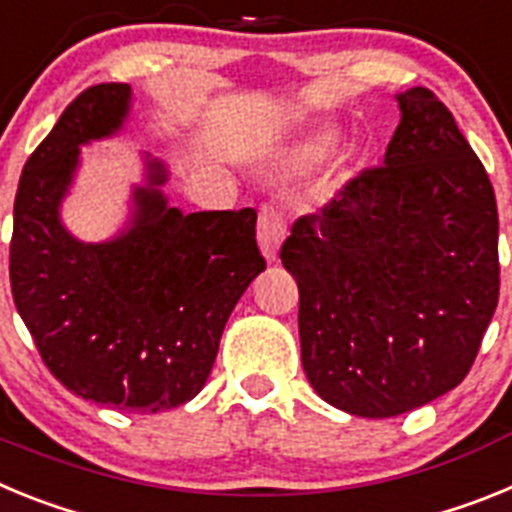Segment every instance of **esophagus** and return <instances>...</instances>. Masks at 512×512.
<instances>
[{
	"mask_svg": "<svg viewBox=\"0 0 512 512\" xmlns=\"http://www.w3.org/2000/svg\"><path fill=\"white\" fill-rule=\"evenodd\" d=\"M256 233H259V246L261 251H264L266 259L277 261L279 246H282L284 235H287V225H284L282 212H279L274 205L261 207Z\"/></svg>",
	"mask_w": 512,
	"mask_h": 512,
	"instance_id": "34e87169",
	"label": "esophagus"
}]
</instances>
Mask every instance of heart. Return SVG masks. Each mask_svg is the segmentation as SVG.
Masks as SVG:
<instances>
[{
  "label": "heart",
  "mask_w": 512,
  "mask_h": 512,
  "mask_svg": "<svg viewBox=\"0 0 512 512\" xmlns=\"http://www.w3.org/2000/svg\"><path fill=\"white\" fill-rule=\"evenodd\" d=\"M330 148H333V138H330V135H315V138L305 140V143L297 148L292 161H295L297 166L318 164V161H323V158L328 156Z\"/></svg>",
  "instance_id": "1"
}]
</instances>
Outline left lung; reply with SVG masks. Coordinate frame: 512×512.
<instances>
[{"mask_svg": "<svg viewBox=\"0 0 512 512\" xmlns=\"http://www.w3.org/2000/svg\"><path fill=\"white\" fill-rule=\"evenodd\" d=\"M382 166L302 215L279 259L300 289L307 382L328 405L392 418L454 390L497 307V202L449 107L397 94Z\"/></svg>", "mask_w": 512, "mask_h": 512, "instance_id": "obj_1", "label": "left lung"}]
</instances>
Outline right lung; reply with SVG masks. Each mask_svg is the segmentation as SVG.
Returning <instances> with one entry per match:
<instances>
[{"label": "right lung", "instance_id": "right-lung-1", "mask_svg": "<svg viewBox=\"0 0 512 512\" xmlns=\"http://www.w3.org/2000/svg\"><path fill=\"white\" fill-rule=\"evenodd\" d=\"M128 84L74 99L27 158L15 197L9 284L53 377L84 400L133 413L179 408L205 387L235 302L266 269L256 210L189 212L166 205L161 161L135 187L130 225L81 243L58 207L79 146L122 128Z\"/></svg>", "mask_w": 512, "mask_h": 512}]
</instances>
